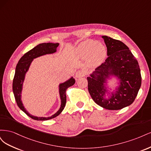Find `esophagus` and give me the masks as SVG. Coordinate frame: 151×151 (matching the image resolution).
I'll return each mask as SVG.
<instances>
[{
    "mask_svg": "<svg viewBox=\"0 0 151 151\" xmlns=\"http://www.w3.org/2000/svg\"><path fill=\"white\" fill-rule=\"evenodd\" d=\"M85 74H85V72H84V71H83V70H78V71H77V72H76L75 76H76V77H81L84 76Z\"/></svg>",
    "mask_w": 151,
    "mask_h": 151,
    "instance_id": "1",
    "label": "esophagus"
}]
</instances>
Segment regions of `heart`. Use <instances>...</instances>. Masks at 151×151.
<instances>
[{"instance_id": "b5f03b06", "label": "heart", "mask_w": 151, "mask_h": 151, "mask_svg": "<svg viewBox=\"0 0 151 151\" xmlns=\"http://www.w3.org/2000/svg\"><path fill=\"white\" fill-rule=\"evenodd\" d=\"M76 57L80 58H88L91 66H98L104 60L106 50L104 45L94 40H88L82 42L75 50Z\"/></svg>"}]
</instances>
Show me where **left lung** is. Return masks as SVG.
I'll use <instances>...</instances> for the list:
<instances>
[{"mask_svg": "<svg viewBox=\"0 0 151 151\" xmlns=\"http://www.w3.org/2000/svg\"><path fill=\"white\" fill-rule=\"evenodd\" d=\"M107 48L108 57L96 68L94 74L88 77V91L93 101L99 106L110 110H118L129 106L138 94L142 77L139 63L129 48L120 40L102 36ZM115 75L121 79V86L111 99L104 100L105 77Z\"/></svg>", "mask_w": 151, "mask_h": 151, "instance_id": "8db88e82", "label": "left lung"}]
</instances>
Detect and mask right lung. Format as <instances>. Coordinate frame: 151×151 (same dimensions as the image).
<instances>
[{
	"mask_svg": "<svg viewBox=\"0 0 151 151\" xmlns=\"http://www.w3.org/2000/svg\"><path fill=\"white\" fill-rule=\"evenodd\" d=\"M58 45L59 44L57 43H44L42 44H39L32 50H29V52L26 53L24 55L20 58V60L18 62V63L17 64L16 68L15 75L14 77L12 83V90L14 95L16 103L18 107H19L22 111H24L27 115L31 118L32 119L35 120H47L52 119V118H53L60 115L61 112L63 111V109H64L66 104V91L68 88H70V86H73L75 83V80L73 78H71L70 80L67 81L66 83L60 84V95L62 102L61 106L60 108L59 109V110L55 114H54L53 115L50 117H36L31 115L26 110L24 107L23 106V104L22 103V101L21 100L22 86L26 72L28 71L31 63L33 61V59L36 57H38L40 56L43 55L45 54L53 53L54 52H55L56 49L58 47Z\"/></svg>",
	"mask_w": 151,
	"mask_h": 151,
	"instance_id": "obj_1",
	"label": "right lung"
}]
</instances>
